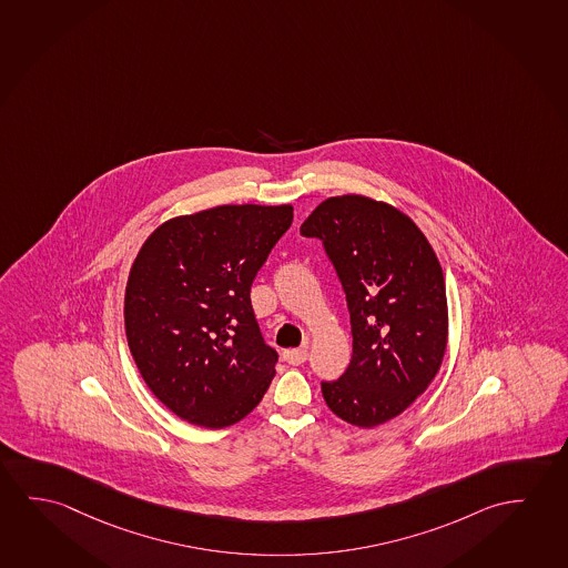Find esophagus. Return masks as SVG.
<instances>
[{"label":"esophagus","instance_id":"1","mask_svg":"<svg viewBox=\"0 0 568 568\" xmlns=\"http://www.w3.org/2000/svg\"><path fill=\"white\" fill-rule=\"evenodd\" d=\"M282 357L284 361L288 363V365H302V363H306L307 359V349L306 347H300V349H288V352L282 353Z\"/></svg>","mask_w":568,"mask_h":568}]
</instances>
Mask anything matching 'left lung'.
I'll return each mask as SVG.
<instances>
[{"instance_id":"1","label":"left lung","mask_w":568,"mask_h":568,"mask_svg":"<svg viewBox=\"0 0 568 568\" xmlns=\"http://www.w3.org/2000/svg\"><path fill=\"white\" fill-rule=\"evenodd\" d=\"M300 234L324 244L352 317V361L337 381H322L325 403L361 428L387 423L440 369L448 339L440 262L408 216L361 195L327 199Z\"/></svg>"}]
</instances>
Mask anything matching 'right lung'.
Masks as SVG:
<instances>
[{
  "label": "right lung",
  "instance_id": "right-lung-1",
  "mask_svg": "<svg viewBox=\"0 0 568 568\" xmlns=\"http://www.w3.org/2000/svg\"><path fill=\"white\" fill-rule=\"evenodd\" d=\"M292 207L223 205L158 226L135 256L124 322L153 395L203 428L243 420L276 375L251 304L256 272Z\"/></svg>",
  "mask_w": 568,
  "mask_h": 568
}]
</instances>
